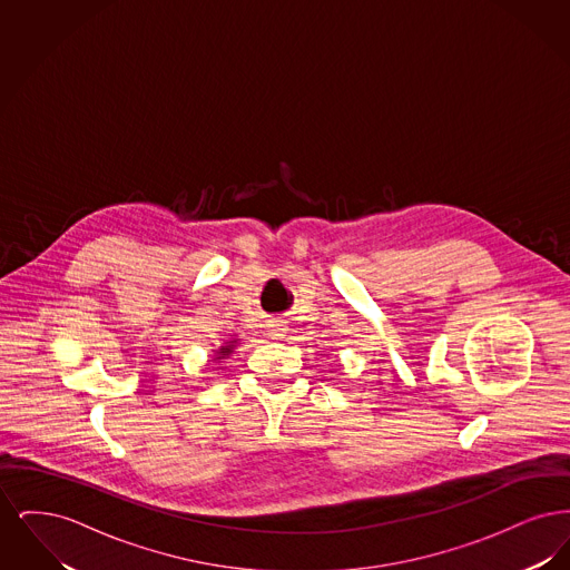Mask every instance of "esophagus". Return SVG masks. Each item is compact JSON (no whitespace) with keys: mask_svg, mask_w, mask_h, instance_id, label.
<instances>
[{"mask_svg":"<svg viewBox=\"0 0 570 570\" xmlns=\"http://www.w3.org/2000/svg\"><path fill=\"white\" fill-rule=\"evenodd\" d=\"M286 331H288V326H286V323H282V321H272L269 323V333H272V337H275V340H282L286 335Z\"/></svg>","mask_w":570,"mask_h":570,"instance_id":"1","label":"esophagus"}]
</instances>
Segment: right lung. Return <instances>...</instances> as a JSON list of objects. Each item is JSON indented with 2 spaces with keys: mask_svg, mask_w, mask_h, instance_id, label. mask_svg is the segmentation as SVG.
<instances>
[{
  "mask_svg": "<svg viewBox=\"0 0 570 570\" xmlns=\"http://www.w3.org/2000/svg\"><path fill=\"white\" fill-rule=\"evenodd\" d=\"M233 346H235V342H226V346H222V348L217 351V354H224V356H226V354L233 353ZM216 358H222V356H216Z\"/></svg>",
  "mask_w": 570,
  "mask_h": 570,
  "instance_id": "obj_1",
  "label": "right lung"
}]
</instances>
